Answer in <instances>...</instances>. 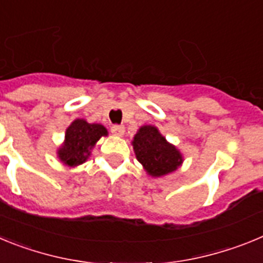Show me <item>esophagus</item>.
Returning <instances> with one entry per match:
<instances>
[{
	"label": "esophagus",
	"instance_id": "1",
	"mask_svg": "<svg viewBox=\"0 0 263 263\" xmlns=\"http://www.w3.org/2000/svg\"><path fill=\"white\" fill-rule=\"evenodd\" d=\"M110 130H111V133L115 134V136H117V137H122V136H124V133H125V127L121 126V125H113Z\"/></svg>",
	"mask_w": 263,
	"mask_h": 263
}]
</instances>
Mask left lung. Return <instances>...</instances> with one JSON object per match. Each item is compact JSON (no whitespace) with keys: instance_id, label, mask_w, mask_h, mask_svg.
<instances>
[{"instance_id":"1","label":"left lung","mask_w":263,"mask_h":263,"mask_svg":"<svg viewBox=\"0 0 263 263\" xmlns=\"http://www.w3.org/2000/svg\"><path fill=\"white\" fill-rule=\"evenodd\" d=\"M137 160L152 178H162L182 166L183 154L154 125H143L132 141Z\"/></svg>"}]
</instances>
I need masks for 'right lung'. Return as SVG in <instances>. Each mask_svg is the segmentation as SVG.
I'll list each match as a JSON object with an SVG mask.
<instances>
[{
	"mask_svg": "<svg viewBox=\"0 0 263 263\" xmlns=\"http://www.w3.org/2000/svg\"><path fill=\"white\" fill-rule=\"evenodd\" d=\"M108 137L101 124H89L84 118H76L66 129L64 142L58 147V159L67 167H78L87 162L100 138Z\"/></svg>",
	"mask_w": 263,
	"mask_h": 263,
	"instance_id": "obj_1",
	"label": "right lung"
}]
</instances>
